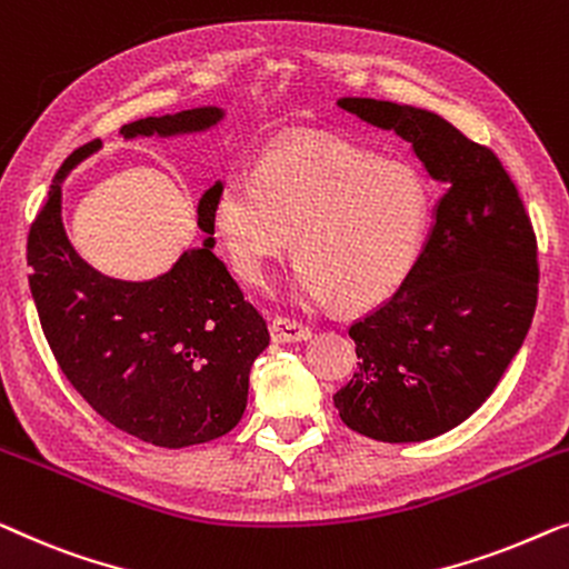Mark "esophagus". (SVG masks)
<instances>
[{"label":"esophagus","mask_w":569,"mask_h":569,"mask_svg":"<svg viewBox=\"0 0 569 569\" xmlns=\"http://www.w3.org/2000/svg\"><path fill=\"white\" fill-rule=\"evenodd\" d=\"M270 338L276 342H301L311 338V327L291 317H273L270 319Z\"/></svg>","instance_id":"esophagus-1"}]
</instances>
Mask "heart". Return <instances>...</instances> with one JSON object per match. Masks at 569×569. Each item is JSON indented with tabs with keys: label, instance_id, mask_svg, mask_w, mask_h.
<instances>
[{
	"label": "heart",
	"instance_id": "heart-1",
	"mask_svg": "<svg viewBox=\"0 0 569 569\" xmlns=\"http://www.w3.org/2000/svg\"><path fill=\"white\" fill-rule=\"evenodd\" d=\"M213 227L231 268L268 286L293 250L296 296L363 311L407 281L430 219V188L402 159H381L340 139L270 149L252 178L231 174L213 198Z\"/></svg>",
	"mask_w": 569,
	"mask_h": 569
}]
</instances>
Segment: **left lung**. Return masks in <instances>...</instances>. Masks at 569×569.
Instances as JSON below:
<instances>
[{
  "instance_id": "8db88e82",
  "label": "left lung",
  "mask_w": 569,
  "mask_h": 569,
  "mask_svg": "<svg viewBox=\"0 0 569 569\" xmlns=\"http://www.w3.org/2000/svg\"><path fill=\"white\" fill-rule=\"evenodd\" d=\"M338 106L410 141L446 186L407 281L350 325L361 363L332 397L356 433L428 441L479 410L521 350L539 299V247L492 149L430 110L368 98Z\"/></svg>"
}]
</instances>
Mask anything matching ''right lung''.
Returning a JSON list of instances; mask_svg holds the SVG:
<instances>
[{
  "label": "right lung",
  "instance_id": "1",
  "mask_svg": "<svg viewBox=\"0 0 569 569\" xmlns=\"http://www.w3.org/2000/svg\"><path fill=\"white\" fill-rule=\"evenodd\" d=\"M219 108L141 118L123 136L203 131ZM100 149L94 139L63 159L30 223V291L56 363L100 418L159 448L227 436L247 407L250 368L268 348V325L213 254V186L198 206L208 239L154 281L98 273L74 252L61 223V186L71 167Z\"/></svg>",
  "mask_w": 569,
  "mask_h": 569
}]
</instances>
